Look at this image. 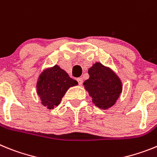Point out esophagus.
Listing matches in <instances>:
<instances>
[{"label": "esophagus", "instance_id": "34e87169", "mask_svg": "<svg viewBox=\"0 0 157 157\" xmlns=\"http://www.w3.org/2000/svg\"><path fill=\"white\" fill-rule=\"evenodd\" d=\"M77 81H78V84H79V85H81V84H83V79L82 78H78L77 79Z\"/></svg>", "mask_w": 157, "mask_h": 157}]
</instances>
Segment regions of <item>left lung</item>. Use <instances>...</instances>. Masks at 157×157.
<instances>
[{"instance_id": "1", "label": "left lung", "mask_w": 157, "mask_h": 157, "mask_svg": "<svg viewBox=\"0 0 157 157\" xmlns=\"http://www.w3.org/2000/svg\"><path fill=\"white\" fill-rule=\"evenodd\" d=\"M89 78L84 82V88L92 97V103L102 110L113 107L122 92V83L110 67L97 62L88 71Z\"/></svg>"}]
</instances>
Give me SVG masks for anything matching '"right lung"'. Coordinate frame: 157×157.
<instances>
[{
	"mask_svg": "<svg viewBox=\"0 0 157 157\" xmlns=\"http://www.w3.org/2000/svg\"><path fill=\"white\" fill-rule=\"evenodd\" d=\"M78 84L77 80L69 77L58 65L48 67L40 73L36 83L37 94L41 103L49 110L57 107L70 87Z\"/></svg>",
	"mask_w": 157,
	"mask_h": 157,
	"instance_id": "obj_1",
	"label": "right lung"
}]
</instances>
